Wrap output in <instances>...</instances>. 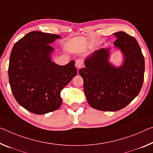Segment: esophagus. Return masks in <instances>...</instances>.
<instances>
[{
  "label": "esophagus",
  "instance_id": "1",
  "mask_svg": "<svg viewBox=\"0 0 153 153\" xmlns=\"http://www.w3.org/2000/svg\"><path fill=\"white\" fill-rule=\"evenodd\" d=\"M75 65H76V67L78 69L81 68L83 67V60L80 59H79L76 60V62H75Z\"/></svg>",
  "mask_w": 153,
  "mask_h": 153
}]
</instances>
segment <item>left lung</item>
I'll use <instances>...</instances> for the list:
<instances>
[{
  "instance_id": "obj_1",
  "label": "left lung",
  "mask_w": 153,
  "mask_h": 153,
  "mask_svg": "<svg viewBox=\"0 0 153 153\" xmlns=\"http://www.w3.org/2000/svg\"><path fill=\"white\" fill-rule=\"evenodd\" d=\"M114 46L123 53V64L116 68L109 62V48L96 51L79 70L87 100L91 107L105 111L123 109L140 93L144 76V57L135 37L124 31L113 34Z\"/></svg>"
}]
</instances>
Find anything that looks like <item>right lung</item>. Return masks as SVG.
Masks as SVG:
<instances>
[{
    "mask_svg": "<svg viewBox=\"0 0 153 153\" xmlns=\"http://www.w3.org/2000/svg\"><path fill=\"white\" fill-rule=\"evenodd\" d=\"M61 38L56 34L32 31L13 46L8 69L11 90L27 111L45 114L61 107V91L76 76L74 61L65 65L51 62L49 44Z\"/></svg>",
    "mask_w": 153,
    "mask_h": 153,
    "instance_id": "obj_1",
    "label": "right lung"
}]
</instances>
